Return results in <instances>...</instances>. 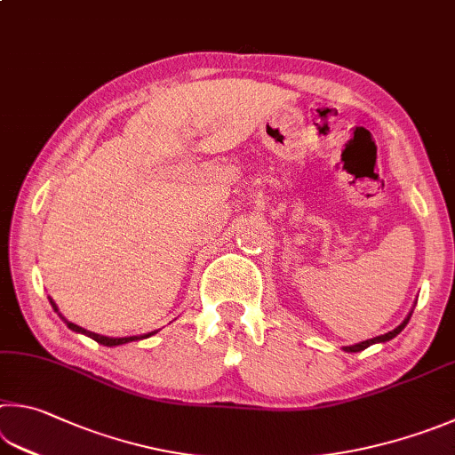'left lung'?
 Returning a JSON list of instances; mask_svg holds the SVG:
<instances>
[{"mask_svg": "<svg viewBox=\"0 0 455 455\" xmlns=\"http://www.w3.org/2000/svg\"><path fill=\"white\" fill-rule=\"evenodd\" d=\"M410 316L411 314H408V318L402 322V324L398 326V328H394L392 332H386V334H382V336H376V338H371V340H364V342H360V344H354V346H344V350L346 352H360V350H366L368 346H371V344H378V342H387V340H392V338H395L398 336L403 328H406V324L410 322Z\"/></svg>", "mask_w": 455, "mask_h": 455, "instance_id": "obj_1", "label": "left lung"}]
</instances>
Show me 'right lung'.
I'll list each match as a JSON object with an SVG mask.
<instances>
[{"label":"right lung","instance_id":"add662e5","mask_svg":"<svg viewBox=\"0 0 455 455\" xmlns=\"http://www.w3.org/2000/svg\"><path fill=\"white\" fill-rule=\"evenodd\" d=\"M49 302H52V307H53V310L60 314V310H57V304L49 299ZM61 316V314H60ZM61 320L65 322V324H68L73 332H81V334H85V336H89V338H93L95 342H99V344H103V346H121V344H127V342H133V340H143V338H148V336H153V334H156V330L155 332H148V334H143V336H125V338H109V336H101V334H95V332H89V330H85V328H81V326H77V324H73V322H69V320H65L63 316H61Z\"/></svg>","mask_w":455,"mask_h":455}]
</instances>
